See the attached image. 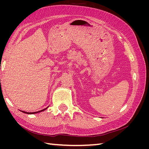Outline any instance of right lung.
I'll list each match as a JSON object with an SVG mask.
<instances>
[{
  "label": "right lung",
  "mask_w": 149,
  "mask_h": 149,
  "mask_svg": "<svg viewBox=\"0 0 149 149\" xmlns=\"http://www.w3.org/2000/svg\"><path fill=\"white\" fill-rule=\"evenodd\" d=\"M49 107V106H48ZM48 108V107H46L45 109H42V110H41V111H37V112H25V111H20L21 112H24V113H25V114H37V113H38V112H42V111H45V110H46Z\"/></svg>",
  "instance_id": "1"
}]
</instances>
